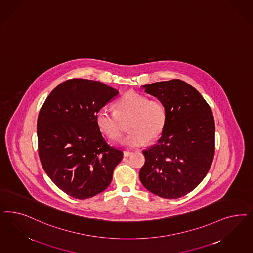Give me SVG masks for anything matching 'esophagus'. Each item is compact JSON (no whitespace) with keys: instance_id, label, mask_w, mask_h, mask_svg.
<instances>
[{"instance_id":"34e87169","label":"esophagus","mask_w":253,"mask_h":253,"mask_svg":"<svg viewBox=\"0 0 253 253\" xmlns=\"http://www.w3.org/2000/svg\"><path fill=\"white\" fill-rule=\"evenodd\" d=\"M131 155H132V152H129V151H125L124 152V156L125 157H128Z\"/></svg>"}]
</instances>
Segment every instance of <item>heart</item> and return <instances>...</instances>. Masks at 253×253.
Masks as SVG:
<instances>
[{
  "label": "heart",
  "mask_w": 253,
  "mask_h": 253,
  "mask_svg": "<svg viewBox=\"0 0 253 253\" xmlns=\"http://www.w3.org/2000/svg\"><path fill=\"white\" fill-rule=\"evenodd\" d=\"M114 113L104 110L96 115L98 129L107 138L118 140L123 133L121 122L130 118V133L123 139L125 146L140 147L147 141H155L163 132L167 122V110L159 99H148L146 96L127 92L114 104Z\"/></svg>",
  "instance_id": "obj_1"
}]
</instances>
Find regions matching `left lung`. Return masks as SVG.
Masks as SVG:
<instances>
[{"label":"left lung","mask_w":253,"mask_h":253,"mask_svg":"<svg viewBox=\"0 0 253 253\" xmlns=\"http://www.w3.org/2000/svg\"><path fill=\"white\" fill-rule=\"evenodd\" d=\"M163 102L167 122L157 144L142 152V185L156 196L175 199L203 180L215 152V123L211 107L197 90L179 79L142 85Z\"/></svg>","instance_id":"1"}]
</instances>
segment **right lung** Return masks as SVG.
<instances>
[{"instance_id": "obj_1", "label": "right lung", "mask_w": 253, "mask_h": 253, "mask_svg": "<svg viewBox=\"0 0 253 253\" xmlns=\"http://www.w3.org/2000/svg\"><path fill=\"white\" fill-rule=\"evenodd\" d=\"M118 91L100 82L71 79L49 94L37 120L42 169L60 190L86 199L106 189L123 152L110 146L96 115Z\"/></svg>"}]
</instances>
